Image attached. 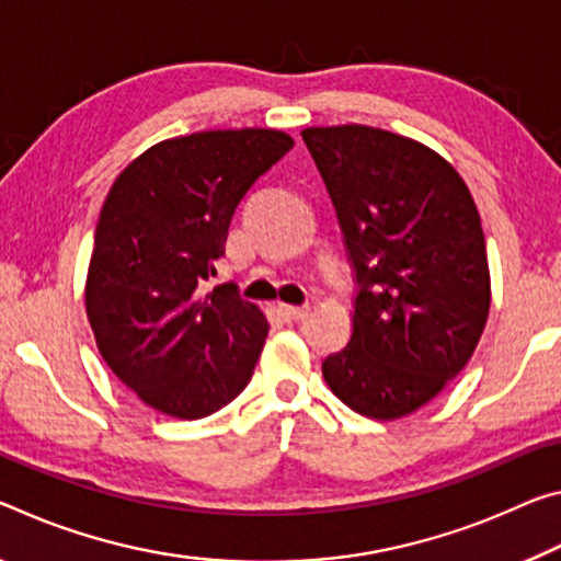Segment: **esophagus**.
Returning a JSON list of instances; mask_svg holds the SVG:
<instances>
[{"label":"esophagus","mask_w":561,"mask_h":561,"mask_svg":"<svg viewBox=\"0 0 561 561\" xmlns=\"http://www.w3.org/2000/svg\"><path fill=\"white\" fill-rule=\"evenodd\" d=\"M277 314L284 319V322H299V319H305L309 314V307L301 305H277Z\"/></svg>","instance_id":"34e87169"}]
</instances>
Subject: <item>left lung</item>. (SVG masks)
Here are the masks:
<instances>
[{
    "instance_id": "obj_1",
    "label": "left lung",
    "mask_w": 561,
    "mask_h": 561,
    "mask_svg": "<svg viewBox=\"0 0 561 561\" xmlns=\"http://www.w3.org/2000/svg\"><path fill=\"white\" fill-rule=\"evenodd\" d=\"M357 279L352 336L322 362L329 389L369 420L416 412L457 377L484 332L492 284L469 186L394 131L301 129Z\"/></svg>"
}]
</instances>
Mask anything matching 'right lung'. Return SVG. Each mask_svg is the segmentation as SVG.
<instances>
[{
  "label": "right lung",
  "instance_id": "right-lung-1",
  "mask_svg": "<svg viewBox=\"0 0 561 561\" xmlns=\"http://www.w3.org/2000/svg\"><path fill=\"white\" fill-rule=\"evenodd\" d=\"M295 147L279 129L164 139L124 167L102 204L84 307L122 385L174 420L219 412L249 385L270 332L262 309L219 284L229 225L260 176Z\"/></svg>",
  "mask_w": 561,
  "mask_h": 561
}]
</instances>
